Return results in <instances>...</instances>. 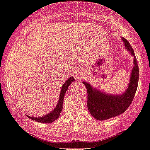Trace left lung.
I'll use <instances>...</instances> for the list:
<instances>
[{
  "mask_svg": "<svg viewBox=\"0 0 150 150\" xmlns=\"http://www.w3.org/2000/svg\"><path fill=\"white\" fill-rule=\"evenodd\" d=\"M126 50L134 57L130 73V82L127 90L121 95L106 94L92 87L89 83L83 81L87 91V109L93 117L98 120H106L118 116L125 112L133 100L139 82V66L134 52L128 41L122 37Z\"/></svg>",
  "mask_w": 150,
  "mask_h": 150,
  "instance_id": "obj_1",
  "label": "left lung"
}]
</instances>
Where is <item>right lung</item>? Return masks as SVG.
Returning <instances> with one entry per match:
<instances>
[{"label":"right lung","instance_id":"obj_1","mask_svg":"<svg viewBox=\"0 0 150 150\" xmlns=\"http://www.w3.org/2000/svg\"><path fill=\"white\" fill-rule=\"evenodd\" d=\"M74 81V77L70 76L66 81H65L63 85L62 86L61 90H60V97H59V100H58V102H57V106H55V108L54 109V110H52L51 112L47 114V115H45V116H42L41 117H35L28 116V117L30 118V119L33 120H35L36 121V122H42V123H50V122H52L53 121L57 120V118L60 117V113H61L62 112L63 99H64L65 94H66V91H67V89L69 88L71 83L73 82Z\"/></svg>","mask_w":150,"mask_h":150}]
</instances>
